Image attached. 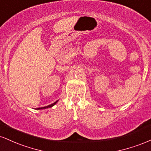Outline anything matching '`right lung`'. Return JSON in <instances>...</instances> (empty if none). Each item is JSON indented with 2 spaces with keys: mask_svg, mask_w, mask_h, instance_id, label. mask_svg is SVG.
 <instances>
[{
  "mask_svg": "<svg viewBox=\"0 0 151 151\" xmlns=\"http://www.w3.org/2000/svg\"><path fill=\"white\" fill-rule=\"evenodd\" d=\"M59 101V100H58V101H56L55 102H54L53 104H50L48 106H44V107H40V108H37L36 109H37V110H40V109H48V108H51V107H52L53 106H55V104H56L57 103H58V101Z\"/></svg>",
  "mask_w": 151,
  "mask_h": 151,
  "instance_id": "add662e5",
  "label": "right lung"
}]
</instances>
